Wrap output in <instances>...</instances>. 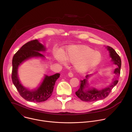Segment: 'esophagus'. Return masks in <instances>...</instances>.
Here are the masks:
<instances>
[{"mask_svg": "<svg viewBox=\"0 0 132 132\" xmlns=\"http://www.w3.org/2000/svg\"><path fill=\"white\" fill-rule=\"evenodd\" d=\"M68 76H69L70 77H72L73 76V75L72 72H71V71H70V72H69L68 73Z\"/></svg>", "mask_w": 132, "mask_h": 132, "instance_id": "obj_1", "label": "esophagus"}]
</instances>
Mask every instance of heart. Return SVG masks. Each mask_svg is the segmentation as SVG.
<instances>
[{"label": "heart", "mask_w": 132, "mask_h": 132, "mask_svg": "<svg viewBox=\"0 0 132 132\" xmlns=\"http://www.w3.org/2000/svg\"><path fill=\"white\" fill-rule=\"evenodd\" d=\"M56 60L65 64L66 61L75 63V67L80 71L88 70L97 66L101 60V55L88 46L72 45L68 47L63 55L60 52L54 54Z\"/></svg>", "instance_id": "obj_1"}]
</instances>
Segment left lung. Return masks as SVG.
Here are the masks:
<instances>
[{"instance_id":"left-lung-1","label":"left lung","mask_w":132,"mask_h":132,"mask_svg":"<svg viewBox=\"0 0 132 132\" xmlns=\"http://www.w3.org/2000/svg\"><path fill=\"white\" fill-rule=\"evenodd\" d=\"M108 50L109 51L110 55L112 59V61L113 63L117 65L119 68L115 69L114 72L116 74V78L113 81V82L107 88L103 89L101 90H97L95 89L92 90H85V87H86V84H87V80L84 79L83 80H80V85L79 89L76 92V96L82 101L85 102H93L99 100L103 99L106 98L110 93L111 92L112 89L118 82L119 80L118 78L120 75V70L121 67V60L120 56L117 53L116 51L110 46H107ZM88 77V75H87L86 78Z\"/></svg>"}]
</instances>
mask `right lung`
Instances as JSON below:
<instances>
[{
	"label": "right lung",
	"instance_id": "1",
	"mask_svg": "<svg viewBox=\"0 0 132 132\" xmlns=\"http://www.w3.org/2000/svg\"><path fill=\"white\" fill-rule=\"evenodd\" d=\"M45 51V47L36 40L30 41L24 44L14 55L12 59L11 78L13 84L20 95L25 100L33 102H41L47 100L52 95L55 82L60 74L46 76L41 86L36 90H29L23 87L18 77V66L24 61L33 57H44L39 52Z\"/></svg>",
	"mask_w": 132,
	"mask_h": 132
}]
</instances>
